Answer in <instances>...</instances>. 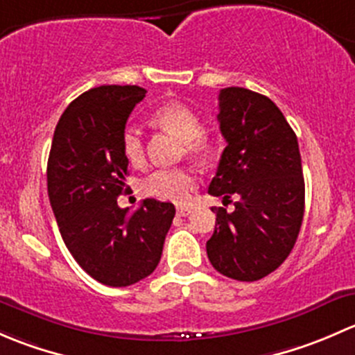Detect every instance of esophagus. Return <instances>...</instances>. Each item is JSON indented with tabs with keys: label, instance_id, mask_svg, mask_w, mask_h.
<instances>
[{
	"label": "esophagus",
	"instance_id": "1",
	"mask_svg": "<svg viewBox=\"0 0 355 355\" xmlns=\"http://www.w3.org/2000/svg\"><path fill=\"white\" fill-rule=\"evenodd\" d=\"M192 211V207H187V206H178L177 207V214L178 216H189Z\"/></svg>",
	"mask_w": 355,
	"mask_h": 355
}]
</instances>
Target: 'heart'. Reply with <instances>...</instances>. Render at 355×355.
I'll return each instance as SVG.
<instances>
[{
    "label": "heart",
    "mask_w": 355,
    "mask_h": 355,
    "mask_svg": "<svg viewBox=\"0 0 355 355\" xmlns=\"http://www.w3.org/2000/svg\"><path fill=\"white\" fill-rule=\"evenodd\" d=\"M153 121L184 142L187 155L207 156L216 149V137L202 132L199 114L182 103H168L157 108L153 113ZM121 153L130 164H141L144 161V144L141 132L135 127H127L121 134ZM194 189L196 175L187 168L156 170L142 182L144 194L177 204L187 202Z\"/></svg>",
    "instance_id": "obj_1"
}]
</instances>
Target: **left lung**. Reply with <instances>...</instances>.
I'll use <instances>...</instances> for the list:
<instances>
[{
	"instance_id": "left-lung-1",
	"label": "left lung",
	"mask_w": 355,
	"mask_h": 355,
	"mask_svg": "<svg viewBox=\"0 0 355 355\" xmlns=\"http://www.w3.org/2000/svg\"><path fill=\"white\" fill-rule=\"evenodd\" d=\"M221 135L227 141L209 194L239 198L235 209L213 207L206 242L216 271L256 282L288 257L304 218V177L295 132L270 98L244 87L221 89Z\"/></svg>"
}]
</instances>
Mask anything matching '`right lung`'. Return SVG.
<instances>
[{"label":"right lung","instance_id":"obj_1","mask_svg":"<svg viewBox=\"0 0 355 355\" xmlns=\"http://www.w3.org/2000/svg\"><path fill=\"white\" fill-rule=\"evenodd\" d=\"M144 98L139 85L84 92L60 118L49 151L48 194L63 242L85 273L110 287L156 270L175 216L171 202L144 199L134 213L116 202L128 166L121 134Z\"/></svg>","mask_w":355,"mask_h":355}]
</instances>
